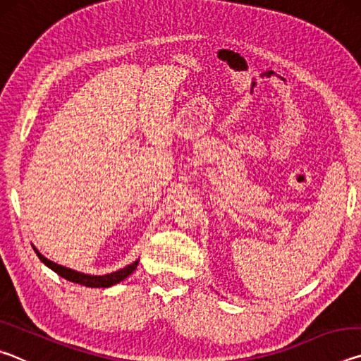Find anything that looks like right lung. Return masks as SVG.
I'll return each mask as SVG.
<instances>
[{
  "mask_svg": "<svg viewBox=\"0 0 361 361\" xmlns=\"http://www.w3.org/2000/svg\"><path fill=\"white\" fill-rule=\"evenodd\" d=\"M35 253L38 255V258L41 259V262H44V264L52 269L54 272H57L60 277H63L66 280H70L73 283H79V285H84V286H89V288H108V286H113L116 283L122 282V280L127 279L130 276V274L135 271L137 266H138V261H133L132 264H127L126 267L119 269V271L111 272V274H105V276H90V274H84V272H78L75 269H70V267H65V266H60L57 262H54L51 259H47L46 256H42L36 247H33Z\"/></svg>",
  "mask_w": 361,
  "mask_h": 361,
  "instance_id": "right-lung-1",
  "label": "right lung"
}]
</instances>
